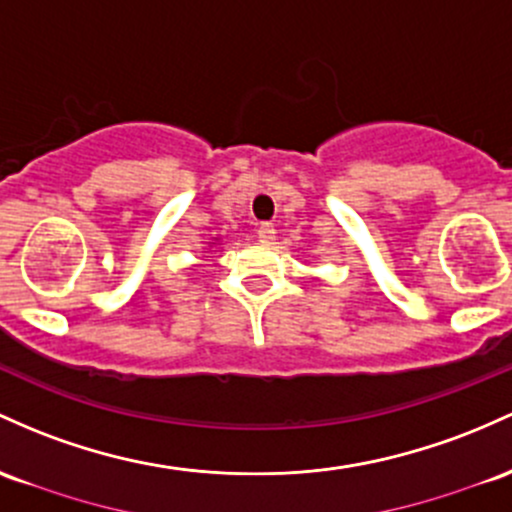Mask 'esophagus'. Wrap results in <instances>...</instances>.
<instances>
[{"label": "esophagus", "mask_w": 512, "mask_h": 512, "mask_svg": "<svg viewBox=\"0 0 512 512\" xmlns=\"http://www.w3.org/2000/svg\"><path fill=\"white\" fill-rule=\"evenodd\" d=\"M257 238H260L262 243H272V240L277 238V230H274L272 223H260V226H257Z\"/></svg>", "instance_id": "obj_1"}]
</instances>
